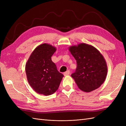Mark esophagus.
Here are the masks:
<instances>
[{"label":"esophagus","instance_id":"esophagus-1","mask_svg":"<svg viewBox=\"0 0 126 126\" xmlns=\"http://www.w3.org/2000/svg\"><path fill=\"white\" fill-rule=\"evenodd\" d=\"M70 74V71L69 70H68V71H66V72H64V73H63V75H64V76H67V75H69Z\"/></svg>","mask_w":126,"mask_h":126}]
</instances>
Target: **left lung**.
<instances>
[{"label": "left lung", "instance_id": "8db88e82", "mask_svg": "<svg viewBox=\"0 0 126 126\" xmlns=\"http://www.w3.org/2000/svg\"><path fill=\"white\" fill-rule=\"evenodd\" d=\"M69 50L77 62V68L71 76L79 88L89 93L100 87L108 70L100 52L93 46L85 43L72 46Z\"/></svg>", "mask_w": 126, "mask_h": 126}]
</instances>
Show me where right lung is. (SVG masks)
<instances>
[{
  "mask_svg": "<svg viewBox=\"0 0 126 126\" xmlns=\"http://www.w3.org/2000/svg\"><path fill=\"white\" fill-rule=\"evenodd\" d=\"M56 48L48 44L37 47L26 64L25 70L29 85L39 94L49 96L58 89L63 75L51 60Z\"/></svg>",
  "mask_w": 126,
  "mask_h": 126,
  "instance_id": "1",
  "label": "right lung"
}]
</instances>
